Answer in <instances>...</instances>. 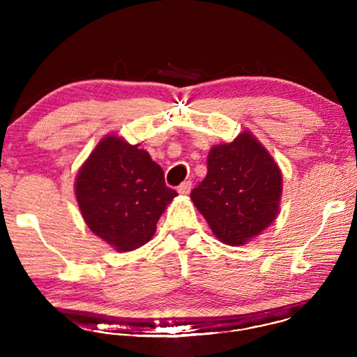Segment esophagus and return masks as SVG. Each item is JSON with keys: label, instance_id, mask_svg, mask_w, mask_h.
Here are the masks:
<instances>
[{"label": "esophagus", "instance_id": "34e87169", "mask_svg": "<svg viewBox=\"0 0 357 357\" xmlns=\"http://www.w3.org/2000/svg\"><path fill=\"white\" fill-rule=\"evenodd\" d=\"M190 189H192L190 181H184V183L178 187V192L181 193V195H189Z\"/></svg>", "mask_w": 357, "mask_h": 357}]
</instances>
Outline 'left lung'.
Wrapping results in <instances>:
<instances>
[{
    "label": "left lung",
    "instance_id": "1",
    "mask_svg": "<svg viewBox=\"0 0 357 357\" xmlns=\"http://www.w3.org/2000/svg\"><path fill=\"white\" fill-rule=\"evenodd\" d=\"M190 198L214 236L243 245L275 220L282 198V172L250 132L213 146L208 174Z\"/></svg>",
    "mask_w": 357,
    "mask_h": 357
}]
</instances>
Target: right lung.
<instances>
[{
	"label": "right lung",
	"mask_w": 357,
	"mask_h": 357,
	"mask_svg": "<svg viewBox=\"0 0 357 357\" xmlns=\"http://www.w3.org/2000/svg\"><path fill=\"white\" fill-rule=\"evenodd\" d=\"M178 193L164 170L138 144L107 135L77 173L75 197L89 229L118 252L135 250Z\"/></svg>",
	"instance_id": "right-lung-1"
}]
</instances>
